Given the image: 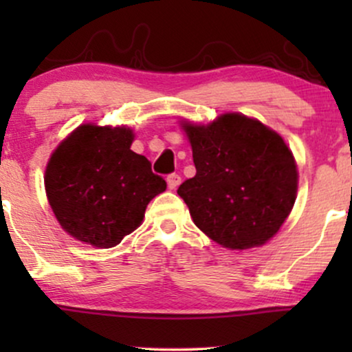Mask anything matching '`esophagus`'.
Returning <instances> with one entry per match:
<instances>
[{"mask_svg":"<svg viewBox=\"0 0 352 352\" xmlns=\"http://www.w3.org/2000/svg\"><path fill=\"white\" fill-rule=\"evenodd\" d=\"M182 182V177L179 175V173H170V175L167 177V184H168V188H177L180 185Z\"/></svg>","mask_w":352,"mask_h":352,"instance_id":"obj_1","label":"esophagus"}]
</instances>
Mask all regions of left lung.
Here are the masks:
<instances>
[{
    "mask_svg": "<svg viewBox=\"0 0 352 352\" xmlns=\"http://www.w3.org/2000/svg\"><path fill=\"white\" fill-rule=\"evenodd\" d=\"M184 129L197 173L177 193L197 227L225 248L266 243L296 200V164L285 140L241 114Z\"/></svg>",
    "mask_w": 352,
    "mask_h": 352,
    "instance_id": "obj_1",
    "label": "left lung"
}]
</instances>
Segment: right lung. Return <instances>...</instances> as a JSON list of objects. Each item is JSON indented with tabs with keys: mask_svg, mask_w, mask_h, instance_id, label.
Wrapping results in <instances>:
<instances>
[{
	"mask_svg": "<svg viewBox=\"0 0 352 352\" xmlns=\"http://www.w3.org/2000/svg\"><path fill=\"white\" fill-rule=\"evenodd\" d=\"M125 127L80 125L52 153L44 185L60 227L99 248L119 245L139 227L148 201L167 188Z\"/></svg>",
	"mask_w": 352,
	"mask_h": 352,
	"instance_id": "1",
	"label": "right lung"
}]
</instances>
